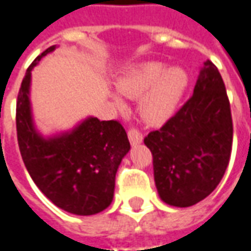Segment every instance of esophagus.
Listing matches in <instances>:
<instances>
[{"instance_id":"1","label":"esophagus","mask_w":251,"mask_h":251,"mask_svg":"<svg viewBox=\"0 0 251 251\" xmlns=\"http://www.w3.org/2000/svg\"><path fill=\"white\" fill-rule=\"evenodd\" d=\"M127 137H129V141H130L131 145H138V144H141L142 140H144V137L140 131L134 129V127H131L127 131Z\"/></svg>"}]
</instances>
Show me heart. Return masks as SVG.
Listing matches in <instances>:
<instances>
[{"mask_svg": "<svg viewBox=\"0 0 251 251\" xmlns=\"http://www.w3.org/2000/svg\"><path fill=\"white\" fill-rule=\"evenodd\" d=\"M188 86V75L181 67L165 68L163 63L148 62L131 68L118 80L120 93L129 99H141L140 113L144 121L161 125L174 115ZM115 106L125 103L114 95Z\"/></svg>", "mask_w": 251, "mask_h": 251, "instance_id": "1", "label": "heart"}]
</instances>
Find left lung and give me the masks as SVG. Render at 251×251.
Here are the masks:
<instances>
[{"label":"left lung","mask_w":251,"mask_h":251,"mask_svg":"<svg viewBox=\"0 0 251 251\" xmlns=\"http://www.w3.org/2000/svg\"><path fill=\"white\" fill-rule=\"evenodd\" d=\"M144 142L167 204L194 205L221 183L231 154L232 120L223 79L210 60L200 70L192 97Z\"/></svg>","instance_id":"8db88e82"}]
</instances>
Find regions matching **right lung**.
Returning <instances> with one entry per match:
<instances>
[{
	"instance_id": "1",
	"label": "right lung",
	"mask_w": 251,
	"mask_h": 251,
	"mask_svg": "<svg viewBox=\"0 0 251 251\" xmlns=\"http://www.w3.org/2000/svg\"><path fill=\"white\" fill-rule=\"evenodd\" d=\"M55 48L36 57L21 83L16 109L20 152L32 180L53 204L75 215H94L113 201L115 174L130 144L118 121L95 117L55 136L37 131L29 98L32 70Z\"/></svg>"
}]
</instances>
